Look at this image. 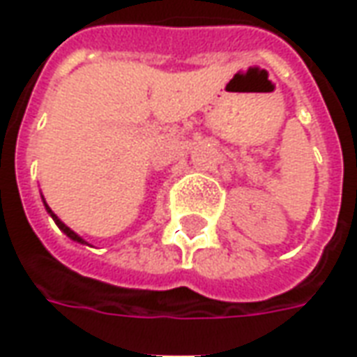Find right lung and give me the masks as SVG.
<instances>
[{
    "label": "right lung",
    "mask_w": 357,
    "mask_h": 357,
    "mask_svg": "<svg viewBox=\"0 0 357 357\" xmlns=\"http://www.w3.org/2000/svg\"><path fill=\"white\" fill-rule=\"evenodd\" d=\"M42 201H43V206H45V210H47V214H50V216L53 218V222L57 224L59 229H61V231L65 233L66 237H70V239L76 241V243H80V245H88V243H86V241L82 239V237H80V235H78V233H74L73 229L68 227V225H65V224H63V222H61V220H59L57 214H55V212H53V210H51L50 206H47V202H45V199H43V195H42Z\"/></svg>",
    "instance_id": "obj_1"
}]
</instances>
